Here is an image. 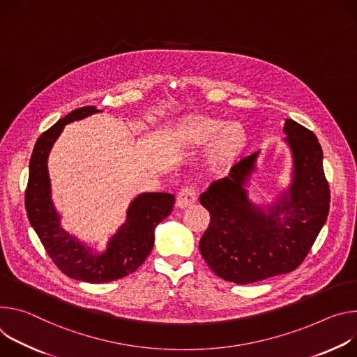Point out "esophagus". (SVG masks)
Segmentation results:
<instances>
[{
    "label": "esophagus",
    "mask_w": 357,
    "mask_h": 357,
    "mask_svg": "<svg viewBox=\"0 0 357 357\" xmlns=\"http://www.w3.org/2000/svg\"><path fill=\"white\" fill-rule=\"evenodd\" d=\"M197 200V190L194 188V185L185 184L180 188V191L177 192V200L176 204L180 208H184L187 206H191L192 203H195Z\"/></svg>",
    "instance_id": "34e87169"
}]
</instances>
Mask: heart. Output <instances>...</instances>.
Masks as SVG:
<instances>
[{"instance_id":"b5f03b06","label":"heart","mask_w":357,"mask_h":357,"mask_svg":"<svg viewBox=\"0 0 357 357\" xmlns=\"http://www.w3.org/2000/svg\"><path fill=\"white\" fill-rule=\"evenodd\" d=\"M217 119L191 117L184 126V135L191 143H207L219 137L213 149V163L218 167L229 165L244 146V133L240 128L231 126Z\"/></svg>"}]
</instances>
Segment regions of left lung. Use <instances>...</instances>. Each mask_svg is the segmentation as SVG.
<instances>
[{"instance_id": "obj_1", "label": "left lung", "mask_w": 357, "mask_h": 357, "mask_svg": "<svg viewBox=\"0 0 357 357\" xmlns=\"http://www.w3.org/2000/svg\"><path fill=\"white\" fill-rule=\"evenodd\" d=\"M284 130L295 166L289 202L271 208L268 215L248 202L243 185L258 153L241 158L229 176L213 181L200 195L210 211L200 251L224 281L248 285L296 269L326 222L331 190L322 147L312 130L292 119H287Z\"/></svg>"}]
</instances>
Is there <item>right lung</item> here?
<instances>
[{
	"label": "right lung",
	"instance_id": "add662e5",
	"mask_svg": "<svg viewBox=\"0 0 357 357\" xmlns=\"http://www.w3.org/2000/svg\"><path fill=\"white\" fill-rule=\"evenodd\" d=\"M96 112L99 110L95 106L79 107L39 136L29 160V177L25 190L28 220L52 262L69 278L89 284L110 282L133 273L151 252L155 225L170 215L174 206V195L169 192L139 195L128 210L126 222L110 240L102 255L92 254L61 228L50 195L47 158L66 123Z\"/></svg>",
	"mask_w": 357,
	"mask_h": 357
}]
</instances>
